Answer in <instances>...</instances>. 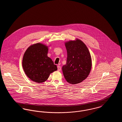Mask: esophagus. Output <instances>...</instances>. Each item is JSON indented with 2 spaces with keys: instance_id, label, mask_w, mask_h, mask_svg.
I'll use <instances>...</instances> for the list:
<instances>
[{
  "instance_id": "1",
  "label": "esophagus",
  "mask_w": 122,
  "mask_h": 122,
  "mask_svg": "<svg viewBox=\"0 0 122 122\" xmlns=\"http://www.w3.org/2000/svg\"><path fill=\"white\" fill-rule=\"evenodd\" d=\"M57 68H58V71H60L61 70V67L60 66H57Z\"/></svg>"
}]
</instances>
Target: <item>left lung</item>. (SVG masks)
Segmentation results:
<instances>
[{"label":"left lung","mask_w":122,"mask_h":122,"mask_svg":"<svg viewBox=\"0 0 122 122\" xmlns=\"http://www.w3.org/2000/svg\"><path fill=\"white\" fill-rule=\"evenodd\" d=\"M67 52L66 64L62 67L64 77L71 84L80 83L90 74L92 63L89 50L81 40L70 41L65 44Z\"/></svg>","instance_id":"1"}]
</instances>
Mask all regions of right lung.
I'll return each instance as SVG.
<instances>
[{
	"label": "right lung",
	"mask_w": 122,
	"mask_h": 122,
	"mask_svg": "<svg viewBox=\"0 0 122 122\" xmlns=\"http://www.w3.org/2000/svg\"><path fill=\"white\" fill-rule=\"evenodd\" d=\"M47 46L37 43L27 49L24 54V71L31 81L42 83L46 81L51 73L57 70V65L47 57Z\"/></svg>",
	"instance_id": "1"
}]
</instances>
